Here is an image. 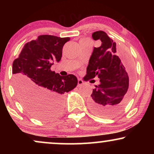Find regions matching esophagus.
<instances>
[{
  "mask_svg": "<svg viewBox=\"0 0 154 154\" xmlns=\"http://www.w3.org/2000/svg\"><path fill=\"white\" fill-rule=\"evenodd\" d=\"M83 83H84V82L82 79L78 80V86H79V87L81 86L82 85H83Z\"/></svg>",
  "mask_w": 154,
  "mask_h": 154,
  "instance_id": "1",
  "label": "esophagus"
}]
</instances>
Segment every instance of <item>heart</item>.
Returning a JSON list of instances; mask_svg holds the SVG:
<instances>
[{"label": "heart", "mask_w": 154, "mask_h": 154, "mask_svg": "<svg viewBox=\"0 0 154 154\" xmlns=\"http://www.w3.org/2000/svg\"><path fill=\"white\" fill-rule=\"evenodd\" d=\"M88 41H90V40L88 39V38H82L81 41H80V44H81V43H85V42Z\"/></svg>", "instance_id": "heart-1"}]
</instances>
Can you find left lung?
<instances>
[{
    "mask_svg": "<svg viewBox=\"0 0 154 154\" xmlns=\"http://www.w3.org/2000/svg\"><path fill=\"white\" fill-rule=\"evenodd\" d=\"M94 41L102 42L94 48L87 67L85 81L98 76L100 84L92 90L88 105L94 114L102 117L116 115L130 97L133 79L128 77L125 68L116 53V44L104 31L92 33Z\"/></svg>",
    "mask_w": 154,
    "mask_h": 154,
    "instance_id": "left-lung-1",
    "label": "left lung"
}]
</instances>
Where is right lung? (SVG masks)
Returning a JSON list of instances; mask_svg holds the SVG:
<instances>
[{
	"instance_id": "add662e5",
	"label": "right lung",
	"mask_w": 154,
	"mask_h": 154,
	"mask_svg": "<svg viewBox=\"0 0 154 154\" xmlns=\"http://www.w3.org/2000/svg\"><path fill=\"white\" fill-rule=\"evenodd\" d=\"M70 38L41 35L25 44L12 64L14 85L17 97L27 111L41 119L56 117L62 110L65 92L76 87L77 78L51 71L60 62L63 46Z\"/></svg>"
}]
</instances>
